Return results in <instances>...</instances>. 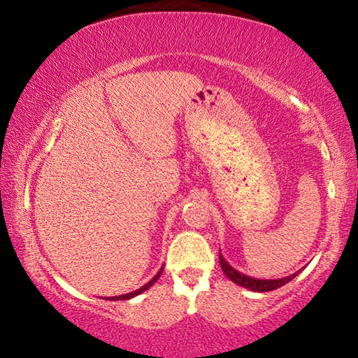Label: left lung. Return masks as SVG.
<instances>
[{"label": "left lung", "mask_w": 358, "mask_h": 358, "mask_svg": "<svg viewBox=\"0 0 358 358\" xmlns=\"http://www.w3.org/2000/svg\"><path fill=\"white\" fill-rule=\"evenodd\" d=\"M220 264L224 275H226L230 281H234L241 287L254 290V292H270V290H275L278 287L284 286V284H287L289 281H292L296 276V273H299V271H296L294 275H289L286 278H278V280H257V278H251L245 273H241L238 270H235L232 265H229L226 262V259L221 256V252H220Z\"/></svg>", "instance_id": "left-lung-1"}]
</instances>
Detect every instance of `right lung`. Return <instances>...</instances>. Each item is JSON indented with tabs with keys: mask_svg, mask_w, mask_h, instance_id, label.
Listing matches in <instances>:
<instances>
[{
	"mask_svg": "<svg viewBox=\"0 0 358 358\" xmlns=\"http://www.w3.org/2000/svg\"><path fill=\"white\" fill-rule=\"evenodd\" d=\"M162 270H164V266H161V270L157 271V273L153 276V280L148 281L147 284H143V286H142L141 289H137V290H132V292H129V294H124V295H118V296H108V299H106V300H129V299H134L136 295H138V294L145 292V290H148L151 286H153V284H155L157 280H159V276H161V273H162Z\"/></svg>",
	"mask_w": 358,
	"mask_h": 358,
	"instance_id": "right-lung-1",
	"label": "right lung"
}]
</instances>
